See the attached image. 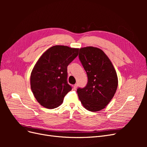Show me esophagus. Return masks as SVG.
I'll use <instances>...</instances> for the list:
<instances>
[{
	"label": "esophagus",
	"mask_w": 147,
	"mask_h": 147,
	"mask_svg": "<svg viewBox=\"0 0 147 147\" xmlns=\"http://www.w3.org/2000/svg\"><path fill=\"white\" fill-rule=\"evenodd\" d=\"M77 87H78V84H74V90H76V89L77 88Z\"/></svg>",
	"instance_id": "esophagus-1"
}]
</instances>
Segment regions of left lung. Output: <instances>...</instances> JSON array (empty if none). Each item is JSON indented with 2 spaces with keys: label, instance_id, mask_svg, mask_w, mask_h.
<instances>
[{
  "label": "left lung",
  "instance_id": "8db88e82",
  "mask_svg": "<svg viewBox=\"0 0 147 147\" xmlns=\"http://www.w3.org/2000/svg\"><path fill=\"white\" fill-rule=\"evenodd\" d=\"M78 57L88 76L86 86L77 90L81 103L91 112L104 109L117 91L116 70L108 56L98 48H82Z\"/></svg>",
  "mask_w": 147,
  "mask_h": 147
}]
</instances>
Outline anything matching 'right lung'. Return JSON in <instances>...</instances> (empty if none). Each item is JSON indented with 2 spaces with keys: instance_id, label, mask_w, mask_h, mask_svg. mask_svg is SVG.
I'll use <instances>...</instances> for the list:
<instances>
[{
  "instance_id": "1",
  "label": "right lung",
  "mask_w": 147,
  "mask_h": 147,
  "mask_svg": "<svg viewBox=\"0 0 147 147\" xmlns=\"http://www.w3.org/2000/svg\"><path fill=\"white\" fill-rule=\"evenodd\" d=\"M78 48L53 46L43 53L30 75V88L38 103L55 109L72 90L67 83V66L78 55Z\"/></svg>"
}]
</instances>
